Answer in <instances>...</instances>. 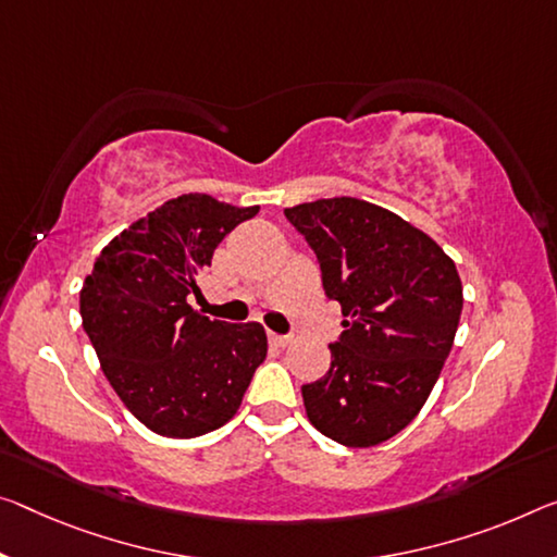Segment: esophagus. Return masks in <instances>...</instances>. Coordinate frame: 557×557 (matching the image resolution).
I'll list each match as a JSON object with an SVG mask.
<instances>
[{
	"label": "esophagus",
	"instance_id": "obj_1",
	"mask_svg": "<svg viewBox=\"0 0 557 557\" xmlns=\"http://www.w3.org/2000/svg\"><path fill=\"white\" fill-rule=\"evenodd\" d=\"M268 337H270V342H272V344H275V347H289V344H293V337H287V334H275V332H270Z\"/></svg>",
	"mask_w": 557,
	"mask_h": 557
}]
</instances>
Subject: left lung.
Returning <instances> with one entry per match:
<instances>
[{
	"instance_id": "left-lung-1",
	"label": "left lung",
	"mask_w": 557,
	"mask_h": 557,
	"mask_svg": "<svg viewBox=\"0 0 557 557\" xmlns=\"http://www.w3.org/2000/svg\"><path fill=\"white\" fill-rule=\"evenodd\" d=\"M342 305L330 372L302 386L312 426L342 446L399 434L426 404L463 310L456 264L426 233L357 198L285 208Z\"/></svg>"
}]
</instances>
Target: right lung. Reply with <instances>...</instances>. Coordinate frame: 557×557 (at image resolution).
<instances>
[{"mask_svg": "<svg viewBox=\"0 0 557 557\" xmlns=\"http://www.w3.org/2000/svg\"><path fill=\"white\" fill-rule=\"evenodd\" d=\"M258 210L185 193L113 237L84 282L82 320L103 374L156 434L223 426L268 355L262 324L208 320L188 305L215 247Z\"/></svg>", "mask_w": 557, "mask_h": 557, "instance_id": "1", "label": "right lung"}]
</instances>
